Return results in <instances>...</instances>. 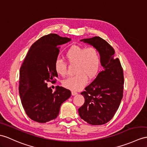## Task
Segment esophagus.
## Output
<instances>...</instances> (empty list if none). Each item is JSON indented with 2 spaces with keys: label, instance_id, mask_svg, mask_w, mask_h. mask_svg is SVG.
I'll use <instances>...</instances> for the list:
<instances>
[{
  "label": "esophagus",
  "instance_id": "34e87169",
  "mask_svg": "<svg viewBox=\"0 0 147 147\" xmlns=\"http://www.w3.org/2000/svg\"><path fill=\"white\" fill-rule=\"evenodd\" d=\"M77 94H78V93L76 92L71 91V95H76Z\"/></svg>",
  "mask_w": 147,
  "mask_h": 147
}]
</instances>
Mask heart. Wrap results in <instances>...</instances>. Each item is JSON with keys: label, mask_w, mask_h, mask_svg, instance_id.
Here are the masks:
<instances>
[{"label": "heart", "mask_w": 147, "mask_h": 147, "mask_svg": "<svg viewBox=\"0 0 147 147\" xmlns=\"http://www.w3.org/2000/svg\"><path fill=\"white\" fill-rule=\"evenodd\" d=\"M65 56L70 64H76L75 73L77 74L64 80L63 85L71 90H80L87 84V77L93 78L97 74L100 65V52L94 47L72 45L66 51ZM54 69L62 77L67 74V63L61 59L55 60Z\"/></svg>", "instance_id": "1"}]
</instances>
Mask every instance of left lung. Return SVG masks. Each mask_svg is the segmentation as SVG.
Wrapping results in <instances>:
<instances>
[{
    "instance_id": "obj_1",
    "label": "left lung",
    "mask_w": 147,
    "mask_h": 147,
    "mask_svg": "<svg viewBox=\"0 0 147 147\" xmlns=\"http://www.w3.org/2000/svg\"><path fill=\"white\" fill-rule=\"evenodd\" d=\"M80 41L98 50L103 70L81 93L85 102L78 109V113L89 124L103 125L112 119L122 99L123 69L119 59L114 58L113 48L103 38L96 36Z\"/></svg>"
}]
</instances>
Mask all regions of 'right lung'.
<instances>
[{
	"instance_id": "obj_1",
	"label": "right lung",
	"mask_w": 147,
	"mask_h": 147,
	"mask_svg": "<svg viewBox=\"0 0 147 147\" xmlns=\"http://www.w3.org/2000/svg\"><path fill=\"white\" fill-rule=\"evenodd\" d=\"M71 40L55 34H50L32 44L20 69L19 91L27 116L38 123H46L58 116L60 106L71 96V92L57 86L52 92L47 82H55L58 74L54 62L60 46Z\"/></svg>"
}]
</instances>
